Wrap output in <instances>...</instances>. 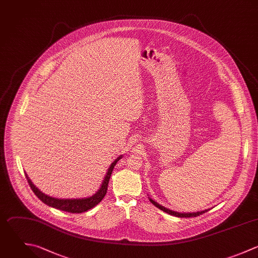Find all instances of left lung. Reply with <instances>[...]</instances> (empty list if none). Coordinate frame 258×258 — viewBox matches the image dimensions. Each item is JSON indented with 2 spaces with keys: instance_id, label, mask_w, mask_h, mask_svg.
<instances>
[{
  "instance_id": "left-lung-1",
  "label": "left lung",
  "mask_w": 258,
  "mask_h": 258,
  "mask_svg": "<svg viewBox=\"0 0 258 258\" xmlns=\"http://www.w3.org/2000/svg\"><path fill=\"white\" fill-rule=\"evenodd\" d=\"M149 199H150V201H151V203L152 204H154L157 208H159V209H161L162 211H164V212H166V213H168V214H170V215H173V216H176V217H180V218H190V217H197V216H200V215H202L203 213H205V212H207V211H209L210 209H205V210H202V211H198V212H189V213H181V212H177V211H173V210H170V209H168V208H166V207H164V206H162V205H160L158 202H156L155 200H153V199H151L150 197H149Z\"/></svg>"
}]
</instances>
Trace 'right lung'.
Instances as JSON below:
<instances>
[{
  "label": "right lung",
  "instance_id": "obj_1",
  "mask_svg": "<svg viewBox=\"0 0 258 258\" xmlns=\"http://www.w3.org/2000/svg\"><path fill=\"white\" fill-rule=\"evenodd\" d=\"M122 158V155H120L119 157H117L109 166V168L107 169V172L104 176V179L100 185L99 190L93 194L90 197H86V198H79V199H59V198H55V197H51L48 196L46 194H44L43 192H41L30 180V178L28 177V175L25 173V176L27 178V181L32 189V191L35 193V195L46 205L59 209L61 211H65V212H69V213H82L85 211H88L89 209L95 207L105 196L106 192H107V186H108V182L112 173V170L114 168V166L116 165V163Z\"/></svg>",
  "mask_w": 258,
  "mask_h": 258
}]
</instances>
